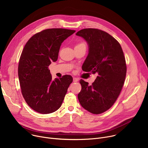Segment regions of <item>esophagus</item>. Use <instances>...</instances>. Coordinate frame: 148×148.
Wrapping results in <instances>:
<instances>
[{
	"label": "esophagus",
	"mask_w": 148,
	"mask_h": 148,
	"mask_svg": "<svg viewBox=\"0 0 148 148\" xmlns=\"http://www.w3.org/2000/svg\"><path fill=\"white\" fill-rule=\"evenodd\" d=\"M78 80H79V79L78 78H76V77L73 78V81L74 82H77V81H78Z\"/></svg>",
	"instance_id": "34e87169"
}]
</instances>
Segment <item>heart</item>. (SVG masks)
<instances>
[{
    "instance_id": "heart-1",
    "label": "heart",
    "mask_w": 148,
    "mask_h": 148,
    "mask_svg": "<svg viewBox=\"0 0 148 148\" xmlns=\"http://www.w3.org/2000/svg\"><path fill=\"white\" fill-rule=\"evenodd\" d=\"M82 45H83V46H86V44L84 43H83V42H81V43H78V45H76V46H82Z\"/></svg>"
}]
</instances>
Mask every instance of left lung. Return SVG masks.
<instances>
[{
    "mask_svg": "<svg viewBox=\"0 0 148 148\" xmlns=\"http://www.w3.org/2000/svg\"><path fill=\"white\" fill-rule=\"evenodd\" d=\"M77 36L87 42L89 53L82 67L84 71L98 74L91 86L81 79L78 98L81 106L94 114L109 110L123 86L126 65L119 42L108 33L97 29H84Z\"/></svg>",
    "mask_w": 148,
    "mask_h": 148,
    "instance_id": "1",
    "label": "left lung"
}]
</instances>
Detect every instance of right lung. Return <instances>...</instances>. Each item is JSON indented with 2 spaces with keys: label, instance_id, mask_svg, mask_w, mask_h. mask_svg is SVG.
<instances>
[{
  "label": "right lung",
  "instance_id": "right-lung-1",
  "mask_svg": "<svg viewBox=\"0 0 148 148\" xmlns=\"http://www.w3.org/2000/svg\"><path fill=\"white\" fill-rule=\"evenodd\" d=\"M75 32L44 30L28 40L21 54L18 66L21 91L29 106L38 113L47 114L59 109L73 82L69 75L53 80L48 68L57 60L61 43Z\"/></svg>",
  "mask_w": 148,
  "mask_h": 148
}]
</instances>
